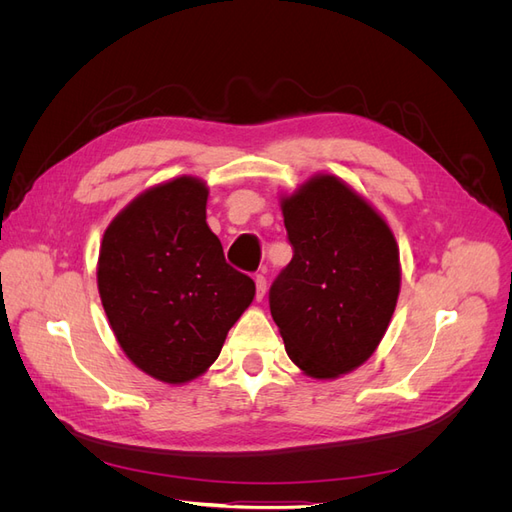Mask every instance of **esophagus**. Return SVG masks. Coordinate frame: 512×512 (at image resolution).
Listing matches in <instances>:
<instances>
[{"label":"esophagus","instance_id":"34e87169","mask_svg":"<svg viewBox=\"0 0 512 512\" xmlns=\"http://www.w3.org/2000/svg\"><path fill=\"white\" fill-rule=\"evenodd\" d=\"M254 282H256V299L262 301V297H265V292H267V280H265V275H256Z\"/></svg>","mask_w":512,"mask_h":512}]
</instances>
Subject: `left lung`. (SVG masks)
Instances as JSON below:
<instances>
[{
	"label": "left lung",
	"instance_id": "8db88e82",
	"mask_svg": "<svg viewBox=\"0 0 512 512\" xmlns=\"http://www.w3.org/2000/svg\"><path fill=\"white\" fill-rule=\"evenodd\" d=\"M294 247L271 286V316L290 361L314 380L361 367L389 329L399 288V245L384 215L331 173L280 194Z\"/></svg>",
	"mask_w": 512,
	"mask_h": 512
}]
</instances>
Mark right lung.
Instances as JSON below:
<instances>
[{"label": "right lung", "instance_id": "add662e5", "mask_svg": "<svg viewBox=\"0 0 512 512\" xmlns=\"http://www.w3.org/2000/svg\"><path fill=\"white\" fill-rule=\"evenodd\" d=\"M207 198L194 175L151 185L106 226L98 254V292L119 348L173 386L215 363L256 294L207 226Z\"/></svg>", "mask_w": 512, "mask_h": 512}]
</instances>
